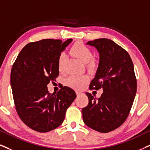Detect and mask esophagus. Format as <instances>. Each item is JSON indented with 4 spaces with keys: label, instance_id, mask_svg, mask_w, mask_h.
Listing matches in <instances>:
<instances>
[{
    "label": "esophagus",
    "instance_id": "esophagus-1",
    "mask_svg": "<svg viewBox=\"0 0 150 150\" xmlns=\"http://www.w3.org/2000/svg\"><path fill=\"white\" fill-rule=\"evenodd\" d=\"M76 95L77 96H79V95H81V94H82V92H79V91H76Z\"/></svg>",
    "mask_w": 150,
    "mask_h": 150
}]
</instances>
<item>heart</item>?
<instances>
[{
	"label": "heart",
	"mask_w": 150,
	"mask_h": 150,
	"mask_svg": "<svg viewBox=\"0 0 150 150\" xmlns=\"http://www.w3.org/2000/svg\"><path fill=\"white\" fill-rule=\"evenodd\" d=\"M70 52L76 58L84 63H87L89 69H93L95 67V61L92 60V53L89 48L82 42H76L70 49ZM65 62V55L64 53L60 55L58 58V69L60 71L63 69ZM89 81V78L85 75H72L66 80V84L71 88L81 89Z\"/></svg>",
	"instance_id": "b5f03b06"
}]
</instances>
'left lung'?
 I'll return each mask as SVG.
<instances>
[{
  "mask_svg": "<svg viewBox=\"0 0 150 150\" xmlns=\"http://www.w3.org/2000/svg\"><path fill=\"white\" fill-rule=\"evenodd\" d=\"M99 53V62L90 90L103 89L97 99L86 92L89 103L82 109L88 127L108 133L121 126L128 117L137 90L132 60L127 51L112 40L97 39L87 42Z\"/></svg>",
  "mask_w": 150,
  "mask_h": 150,
  "instance_id": "obj_1",
  "label": "left lung"
}]
</instances>
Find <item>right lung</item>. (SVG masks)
Returning a JSON list of instances; mask_svg holds the SVG:
<instances>
[{
	"label": "right lung",
	"mask_w": 150,
	"mask_h": 150,
	"mask_svg": "<svg viewBox=\"0 0 150 150\" xmlns=\"http://www.w3.org/2000/svg\"><path fill=\"white\" fill-rule=\"evenodd\" d=\"M72 42L45 39L26 44L13 64L10 83L16 112L28 127L45 133L63 122L67 109L76 95L69 87L57 93L47 85L59 75L58 58Z\"/></svg>",
	"instance_id": "1"
}]
</instances>
